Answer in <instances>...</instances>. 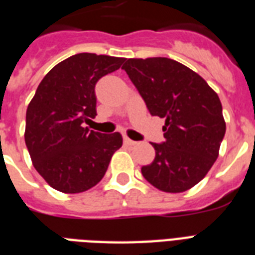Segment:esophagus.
Listing matches in <instances>:
<instances>
[{"mask_svg": "<svg viewBox=\"0 0 255 255\" xmlns=\"http://www.w3.org/2000/svg\"><path fill=\"white\" fill-rule=\"evenodd\" d=\"M124 143L127 144V145H135L136 144V141H133V140H131V139H128L127 136H124Z\"/></svg>", "mask_w": 255, "mask_h": 255, "instance_id": "esophagus-1", "label": "esophagus"}]
</instances>
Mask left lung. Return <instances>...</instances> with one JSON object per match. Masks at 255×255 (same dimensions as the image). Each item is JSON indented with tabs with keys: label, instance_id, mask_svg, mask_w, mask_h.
Wrapping results in <instances>:
<instances>
[{
	"label": "left lung",
	"instance_id": "1",
	"mask_svg": "<svg viewBox=\"0 0 255 255\" xmlns=\"http://www.w3.org/2000/svg\"><path fill=\"white\" fill-rule=\"evenodd\" d=\"M122 69L152 116L165 119L155 160L141 168L157 189L180 193L205 177L218 157L226 126L220 98L198 74L169 58L128 59Z\"/></svg>",
	"mask_w": 255,
	"mask_h": 255
}]
</instances>
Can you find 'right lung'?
<instances>
[{
    "label": "right lung",
    "mask_w": 255,
    "mask_h": 255,
    "mask_svg": "<svg viewBox=\"0 0 255 255\" xmlns=\"http://www.w3.org/2000/svg\"><path fill=\"white\" fill-rule=\"evenodd\" d=\"M124 58L81 53L54 66L38 86L26 111L25 143L37 172L54 189L81 193L103 178L119 132L107 135L83 123L96 115L95 86Z\"/></svg>",
    "instance_id": "1"
}]
</instances>
